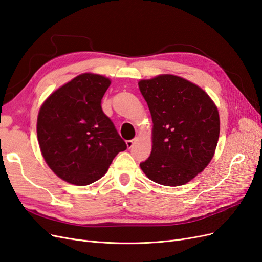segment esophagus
<instances>
[{
	"instance_id": "obj_1",
	"label": "esophagus",
	"mask_w": 262,
	"mask_h": 262,
	"mask_svg": "<svg viewBox=\"0 0 262 262\" xmlns=\"http://www.w3.org/2000/svg\"><path fill=\"white\" fill-rule=\"evenodd\" d=\"M137 141H138V139H137V138H134V139H132V140L126 141V146H128V148H131V147L134 145V143H136Z\"/></svg>"
}]
</instances>
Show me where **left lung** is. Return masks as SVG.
<instances>
[{
	"label": "left lung",
	"instance_id": "left-lung-1",
	"mask_svg": "<svg viewBox=\"0 0 262 262\" xmlns=\"http://www.w3.org/2000/svg\"><path fill=\"white\" fill-rule=\"evenodd\" d=\"M153 120V146L140 164L157 184H187L211 162L220 136L217 108L209 95L185 78L163 74L139 82Z\"/></svg>",
	"mask_w": 262,
	"mask_h": 262
}]
</instances>
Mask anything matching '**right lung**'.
Listing matches in <instances>:
<instances>
[{
    "label": "right lung",
    "mask_w": 262,
    "mask_h": 262,
    "mask_svg": "<svg viewBox=\"0 0 262 262\" xmlns=\"http://www.w3.org/2000/svg\"><path fill=\"white\" fill-rule=\"evenodd\" d=\"M102 75L84 73L46 99L37 119L39 146L51 170L69 184L100 179L119 152L126 149L101 109L110 85Z\"/></svg>",
    "instance_id": "right-lung-1"
}]
</instances>
